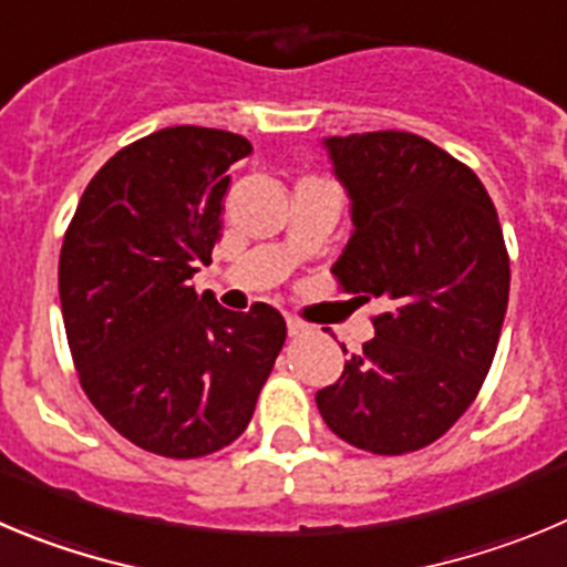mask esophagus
I'll return each instance as SVG.
<instances>
[{"label": "esophagus", "mask_w": 567, "mask_h": 567, "mask_svg": "<svg viewBox=\"0 0 567 567\" xmlns=\"http://www.w3.org/2000/svg\"><path fill=\"white\" fill-rule=\"evenodd\" d=\"M310 330H313V328H310L308 321L296 319V316H288V336H293V339H296V336H308Z\"/></svg>", "instance_id": "obj_1"}]
</instances>
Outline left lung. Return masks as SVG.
I'll return each instance as SVG.
<instances>
[{
  "instance_id": "left-lung-1",
  "label": "left lung",
  "mask_w": 567,
  "mask_h": 567,
  "mask_svg": "<svg viewBox=\"0 0 567 567\" xmlns=\"http://www.w3.org/2000/svg\"><path fill=\"white\" fill-rule=\"evenodd\" d=\"M324 146L353 217L333 274L386 310L316 406L341 441L404 455L452 430L486 381L512 282L503 228L477 175L426 137L386 130Z\"/></svg>"
}]
</instances>
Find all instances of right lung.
I'll return each mask as SVG.
<instances>
[{"instance_id": "1", "label": "right lung", "mask_w": 567, "mask_h": 567, "mask_svg": "<svg viewBox=\"0 0 567 567\" xmlns=\"http://www.w3.org/2000/svg\"><path fill=\"white\" fill-rule=\"evenodd\" d=\"M246 155L226 130L152 132L101 166L61 246V316L86 398L126 441L175 461L246 432L288 333L271 305L234 313L192 285L220 239L228 166Z\"/></svg>"}]
</instances>
